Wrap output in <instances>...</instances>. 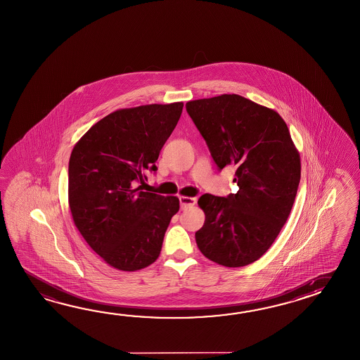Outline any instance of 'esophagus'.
<instances>
[{
    "label": "esophagus",
    "mask_w": 360,
    "mask_h": 360,
    "mask_svg": "<svg viewBox=\"0 0 360 360\" xmlns=\"http://www.w3.org/2000/svg\"><path fill=\"white\" fill-rule=\"evenodd\" d=\"M179 204H181V208L187 209L190 207H193L196 204V199L195 198H187V196H181L179 198Z\"/></svg>",
    "instance_id": "obj_1"
}]
</instances>
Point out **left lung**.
<instances>
[{
  "label": "left lung",
  "instance_id": "1",
  "mask_svg": "<svg viewBox=\"0 0 360 360\" xmlns=\"http://www.w3.org/2000/svg\"><path fill=\"white\" fill-rule=\"evenodd\" d=\"M186 110L221 172L236 168L239 191L205 193V222L195 233L200 252L226 267L264 256L287 222L301 179V161L278 112L236 94L198 99Z\"/></svg>",
  "mask_w": 360,
  "mask_h": 360
}]
</instances>
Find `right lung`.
<instances>
[{
	"mask_svg": "<svg viewBox=\"0 0 360 360\" xmlns=\"http://www.w3.org/2000/svg\"><path fill=\"white\" fill-rule=\"evenodd\" d=\"M184 103L148 104L112 112L73 147L68 164V201L73 222L107 264L136 271L160 255L176 196L141 191L176 128Z\"/></svg>",
	"mask_w": 360,
	"mask_h": 360,
	"instance_id": "add662e5",
	"label": "right lung"
}]
</instances>
